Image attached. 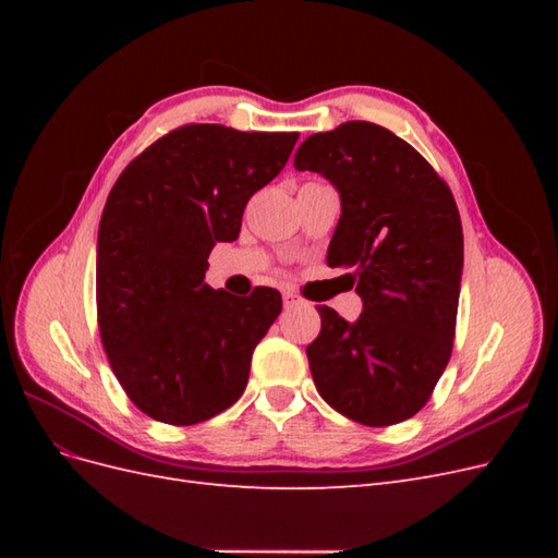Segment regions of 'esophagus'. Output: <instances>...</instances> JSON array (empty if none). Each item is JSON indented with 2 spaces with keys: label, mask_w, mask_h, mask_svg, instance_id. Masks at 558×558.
<instances>
[{
  "label": "esophagus",
  "mask_w": 558,
  "mask_h": 558,
  "mask_svg": "<svg viewBox=\"0 0 558 558\" xmlns=\"http://www.w3.org/2000/svg\"><path fill=\"white\" fill-rule=\"evenodd\" d=\"M298 305H302L300 298H295L293 293H283V307H286V310H293V307H298Z\"/></svg>",
  "instance_id": "obj_1"
}]
</instances>
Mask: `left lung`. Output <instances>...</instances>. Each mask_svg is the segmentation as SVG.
<instances>
[{
	"mask_svg": "<svg viewBox=\"0 0 558 558\" xmlns=\"http://www.w3.org/2000/svg\"><path fill=\"white\" fill-rule=\"evenodd\" d=\"M295 170L340 195L328 265L353 269L356 320L318 307L307 347L314 384L332 410L365 426L414 416L453 347L463 275L461 216L447 183L391 130L347 121L300 144Z\"/></svg>",
	"mask_w": 558,
	"mask_h": 558,
	"instance_id": "obj_1",
	"label": "left lung"
}]
</instances>
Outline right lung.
<instances>
[{
    "label": "right lung",
    "instance_id": "1",
    "mask_svg": "<svg viewBox=\"0 0 558 558\" xmlns=\"http://www.w3.org/2000/svg\"><path fill=\"white\" fill-rule=\"evenodd\" d=\"M298 137L185 125L113 183L97 232L99 335L116 379L150 418L199 424L244 393L281 295L214 291L207 258L216 242L238 240L248 197L283 170Z\"/></svg>",
    "mask_w": 558,
    "mask_h": 558
}]
</instances>
